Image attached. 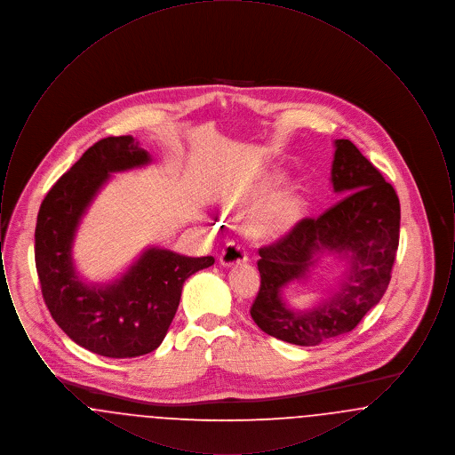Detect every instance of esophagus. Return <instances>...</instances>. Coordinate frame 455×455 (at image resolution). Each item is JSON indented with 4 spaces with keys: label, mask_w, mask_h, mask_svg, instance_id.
Here are the masks:
<instances>
[{
    "label": "esophagus",
    "mask_w": 455,
    "mask_h": 455,
    "mask_svg": "<svg viewBox=\"0 0 455 455\" xmlns=\"http://www.w3.org/2000/svg\"><path fill=\"white\" fill-rule=\"evenodd\" d=\"M247 260V252H245V247L237 242V240H232L228 242L223 251H221V256H220V262L223 266H234V264H240V262H245Z\"/></svg>",
    "instance_id": "obj_1"
}]
</instances>
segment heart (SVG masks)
<instances>
[{
  "label": "heart",
  "mask_w": 455,
  "mask_h": 455,
  "mask_svg": "<svg viewBox=\"0 0 455 455\" xmlns=\"http://www.w3.org/2000/svg\"><path fill=\"white\" fill-rule=\"evenodd\" d=\"M302 212V201L293 195H283L275 199L258 218L260 230H282L291 225Z\"/></svg>",
  "instance_id": "1"
}]
</instances>
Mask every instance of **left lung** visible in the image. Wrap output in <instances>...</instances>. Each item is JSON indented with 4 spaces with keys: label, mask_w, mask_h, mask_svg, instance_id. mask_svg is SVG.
I'll list each match as a JSON object with an SVG mask.
<instances>
[{
    "label": "left lung",
    "mask_w": 455,
    "mask_h": 455,
    "mask_svg": "<svg viewBox=\"0 0 455 455\" xmlns=\"http://www.w3.org/2000/svg\"><path fill=\"white\" fill-rule=\"evenodd\" d=\"M331 184L343 196L336 204L259 249L251 315L266 334L299 347H317L358 325L384 297L399 245V197L349 140L334 141ZM325 253L344 262L339 280L310 309L290 307L282 290L307 281Z\"/></svg>",
    "instance_id": "left-lung-1"
}]
</instances>
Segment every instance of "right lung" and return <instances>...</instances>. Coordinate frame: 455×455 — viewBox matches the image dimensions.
<instances>
[{
	"mask_svg": "<svg viewBox=\"0 0 455 455\" xmlns=\"http://www.w3.org/2000/svg\"><path fill=\"white\" fill-rule=\"evenodd\" d=\"M152 156L132 136H108L90 147L44 197L36 225V267L44 302L69 339L108 358H134L162 345L182 284L215 259L148 247L119 278L88 283L73 260V243L88 206L110 173L145 167Z\"/></svg>",
	"mask_w": 455,
	"mask_h": 455,
	"instance_id": "right-lung-1",
	"label": "right lung"
}]
</instances>
